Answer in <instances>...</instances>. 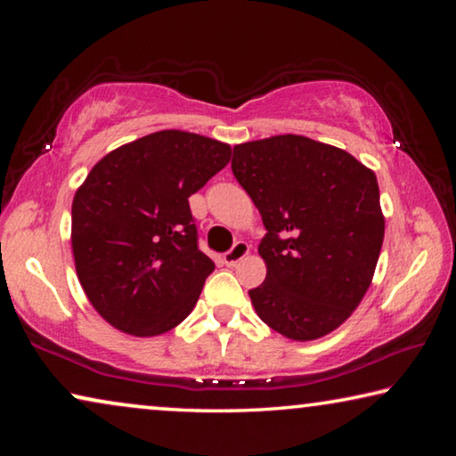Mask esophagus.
<instances>
[{
    "label": "esophagus",
    "instance_id": "1",
    "mask_svg": "<svg viewBox=\"0 0 456 456\" xmlns=\"http://www.w3.org/2000/svg\"><path fill=\"white\" fill-rule=\"evenodd\" d=\"M247 253H249V245L245 241H237L231 249L223 256V261H225V265H235L237 261H241Z\"/></svg>",
    "mask_w": 456,
    "mask_h": 456
}]
</instances>
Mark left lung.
<instances>
[{
    "label": "left lung",
    "instance_id": "obj_1",
    "mask_svg": "<svg viewBox=\"0 0 456 456\" xmlns=\"http://www.w3.org/2000/svg\"><path fill=\"white\" fill-rule=\"evenodd\" d=\"M231 168L267 229L265 281L249 289L259 318L297 342L342 326L372 283L384 241L372 168L299 134L237 144Z\"/></svg>",
    "mask_w": 456,
    "mask_h": 456
}]
</instances>
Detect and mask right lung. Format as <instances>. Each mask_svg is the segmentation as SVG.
<instances>
[{
	"label": "right lung",
	"instance_id": "obj_1",
	"mask_svg": "<svg viewBox=\"0 0 456 456\" xmlns=\"http://www.w3.org/2000/svg\"><path fill=\"white\" fill-rule=\"evenodd\" d=\"M231 160V146L160 130L92 167L72 200V253L84 293L125 334L152 338L192 312L215 264L199 251L189 197Z\"/></svg>",
	"mask_w": 456,
	"mask_h": 456
}]
</instances>
